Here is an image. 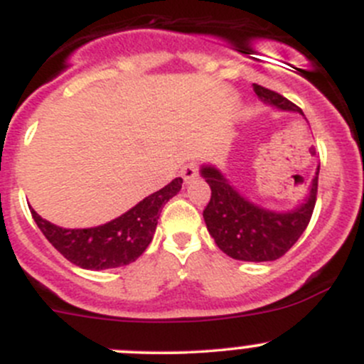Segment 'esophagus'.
I'll return each mask as SVG.
<instances>
[{"label":"esophagus","instance_id":"1","mask_svg":"<svg viewBox=\"0 0 364 364\" xmlns=\"http://www.w3.org/2000/svg\"><path fill=\"white\" fill-rule=\"evenodd\" d=\"M197 174H198V166L195 162L186 164V166L181 169V176L186 183L193 181V179L197 178Z\"/></svg>","mask_w":364,"mask_h":364}]
</instances>
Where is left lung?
<instances>
[{"label": "left lung", "mask_w": 364, "mask_h": 364, "mask_svg": "<svg viewBox=\"0 0 364 364\" xmlns=\"http://www.w3.org/2000/svg\"><path fill=\"white\" fill-rule=\"evenodd\" d=\"M256 95L279 109L301 113L296 105L277 92L255 83ZM202 176L211 186V198L204 209V221L214 242L225 255L242 262H274L300 239L311 221L317 197V167L305 200L293 211L275 213L255 205L237 192L213 166L202 167Z\"/></svg>", "instance_id": "1"}]
</instances>
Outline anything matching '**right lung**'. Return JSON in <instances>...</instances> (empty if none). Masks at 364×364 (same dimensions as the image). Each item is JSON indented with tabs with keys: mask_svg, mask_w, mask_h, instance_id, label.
Wrapping results in <instances>:
<instances>
[{
	"mask_svg": "<svg viewBox=\"0 0 364 364\" xmlns=\"http://www.w3.org/2000/svg\"><path fill=\"white\" fill-rule=\"evenodd\" d=\"M181 178L172 179L131 211L94 228H60L43 220L34 209H31V214L48 242L76 267L87 270L117 269L136 262L143 255L153 239L160 211L181 190Z\"/></svg>",
	"mask_w": 364,
	"mask_h": 364,
	"instance_id": "add662e5",
	"label": "right lung"
}]
</instances>
